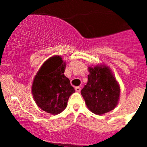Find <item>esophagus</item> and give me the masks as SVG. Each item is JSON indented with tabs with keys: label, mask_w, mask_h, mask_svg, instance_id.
Masks as SVG:
<instances>
[{
	"label": "esophagus",
	"mask_w": 147,
	"mask_h": 147,
	"mask_svg": "<svg viewBox=\"0 0 147 147\" xmlns=\"http://www.w3.org/2000/svg\"><path fill=\"white\" fill-rule=\"evenodd\" d=\"M81 90V87H75V91L77 92H80Z\"/></svg>",
	"instance_id": "1"
}]
</instances>
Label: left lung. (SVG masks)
Masks as SVG:
<instances>
[{
  "mask_svg": "<svg viewBox=\"0 0 147 147\" xmlns=\"http://www.w3.org/2000/svg\"><path fill=\"white\" fill-rule=\"evenodd\" d=\"M89 71L88 81L81 90L87 107L97 115L110 112L119 100V84L107 67H90Z\"/></svg>",
  "mask_w": 147,
  "mask_h": 147,
  "instance_id": "obj_1",
  "label": "left lung"
}]
</instances>
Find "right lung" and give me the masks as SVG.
Returning a JSON list of instances; mask_svg holds the SVG:
<instances>
[{"label": "right lung", "mask_w": 147, "mask_h": 147, "mask_svg": "<svg viewBox=\"0 0 147 147\" xmlns=\"http://www.w3.org/2000/svg\"><path fill=\"white\" fill-rule=\"evenodd\" d=\"M65 66L60 56L50 57L41 67L32 83V93L37 105L51 115L63 112L69 96L75 92L64 75Z\"/></svg>", "instance_id": "add662e5"}]
</instances>
